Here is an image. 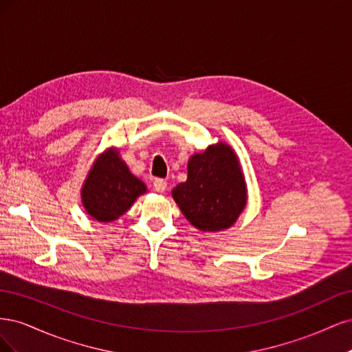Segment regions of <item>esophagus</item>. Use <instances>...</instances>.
I'll list each match as a JSON object with an SVG mask.
<instances>
[{"label": "esophagus", "instance_id": "obj_1", "mask_svg": "<svg viewBox=\"0 0 352 352\" xmlns=\"http://www.w3.org/2000/svg\"><path fill=\"white\" fill-rule=\"evenodd\" d=\"M153 188H154V190H157V192H164V190L167 189V182L163 179H155L153 182Z\"/></svg>", "mask_w": 352, "mask_h": 352}]
</instances>
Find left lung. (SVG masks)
<instances>
[{"label":"left lung","instance_id":"obj_1","mask_svg":"<svg viewBox=\"0 0 352 352\" xmlns=\"http://www.w3.org/2000/svg\"><path fill=\"white\" fill-rule=\"evenodd\" d=\"M189 223L202 232H219L235 225L247 206V185L232 148L219 142L188 162L186 182L172 190Z\"/></svg>","mask_w":352,"mask_h":352}]
</instances>
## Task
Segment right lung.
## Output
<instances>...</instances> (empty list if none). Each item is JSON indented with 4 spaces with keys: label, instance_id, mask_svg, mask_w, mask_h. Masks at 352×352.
<instances>
[{
    "label": "right lung",
    "instance_id": "right-lung-1",
    "mask_svg": "<svg viewBox=\"0 0 352 352\" xmlns=\"http://www.w3.org/2000/svg\"><path fill=\"white\" fill-rule=\"evenodd\" d=\"M145 192V184L131 173L119 151L110 148L89 170L82 186V204L92 219L109 223L123 216Z\"/></svg>",
    "mask_w": 352,
    "mask_h": 352
}]
</instances>
